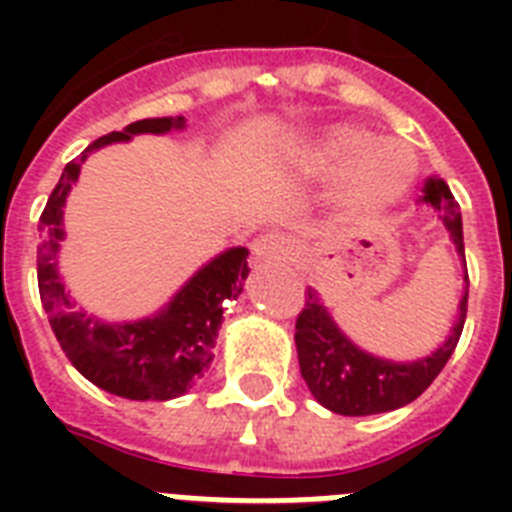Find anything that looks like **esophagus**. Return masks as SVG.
Masks as SVG:
<instances>
[{"instance_id": "34e87169", "label": "esophagus", "mask_w": 512, "mask_h": 512, "mask_svg": "<svg viewBox=\"0 0 512 512\" xmlns=\"http://www.w3.org/2000/svg\"><path fill=\"white\" fill-rule=\"evenodd\" d=\"M295 249L284 236H265L255 244L257 260H292Z\"/></svg>"}]
</instances>
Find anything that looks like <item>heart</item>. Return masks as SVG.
<instances>
[{
	"label": "heart",
	"instance_id": "b5f03b06",
	"mask_svg": "<svg viewBox=\"0 0 512 512\" xmlns=\"http://www.w3.org/2000/svg\"><path fill=\"white\" fill-rule=\"evenodd\" d=\"M372 140L374 135L364 127H337L311 154L313 172L324 177L340 175ZM414 172H417V162L404 143L398 140L374 143L348 175V183L342 188V212L350 220L380 215L396 201L404 199V193L414 180Z\"/></svg>",
	"mask_w": 512,
	"mask_h": 512
}]
</instances>
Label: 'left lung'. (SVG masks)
<instances>
[{
	"label": "left lung",
	"mask_w": 512,
	"mask_h": 512,
	"mask_svg": "<svg viewBox=\"0 0 512 512\" xmlns=\"http://www.w3.org/2000/svg\"><path fill=\"white\" fill-rule=\"evenodd\" d=\"M422 201L436 209L441 223L449 231V239L457 247V255L465 263V241H462V215L460 204L454 201L449 185L441 177H428L422 188ZM465 284H468V265H465ZM468 316V287L460 300V316L452 327L449 340L430 356L396 364L385 361L366 350L356 348L348 337L337 329L335 319L321 305L313 289H308L305 308L297 316L295 342L300 358V374L313 398L329 412L345 417H366V414L393 412L398 406L412 404L414 398L428 390L449 356L460 342L462 327Z\"/></svg>",
	"instance_id": "8db88e82"
}]
</instances>
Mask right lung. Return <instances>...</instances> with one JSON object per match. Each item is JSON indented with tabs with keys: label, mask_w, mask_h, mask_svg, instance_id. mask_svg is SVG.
Wrapping results in <instances>:
<instances>
[{
	"label": "right lung",
	"mask_w": 512,
	"mask_h": 512,
	"mask_svg": "<svg viewBox=\"0 0 512 512\" xmlns=\"http://www.w3.org/2000/svg\"><path fill=\"white\" fill-rule=\"evenodd\" d=\"M183 116L140 119L124 132H108L84 148L82 156L66 164L58 185L52 188L47 207L39 217L42 241L36 249V279L39 297L60 348L76 372L92 385L132 398V401H170L183 396L193 382L204 377L212 364L217 329L223 324V308L236 300L247 279V249L233 247L217 255L185 284L172 303L154 319L130 324H103L82 308H76L58 276V249L63 241V204L76 183L84 159L119 140H130L140 132L183 130Z\"/></svg>",
	"instance_id": "add662e5"
}]
</instances>
